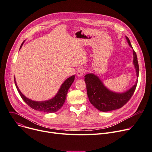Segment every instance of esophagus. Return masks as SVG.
Wrapping results in <instances>:
<instances>
[{"mask_svg":"<svg viewBox=\"0 0 152 152\" xmlns=\"http://www.w3.org/2000/svg\"><path fill=\"white\" fill-rule=\"evenodd\" d=\"M85 72V70L84 69H78V71H77V75L78 77H81L83 75Z\"/></svg>","mask_w":152,"mask_h":152,"instance_id":"34e87169","label":"esophagus"}]
</instances>
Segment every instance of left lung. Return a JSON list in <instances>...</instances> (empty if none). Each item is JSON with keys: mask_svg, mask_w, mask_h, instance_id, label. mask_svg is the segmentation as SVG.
Listing matches in <instances>:
<instances>
[{"mask_svg": "<svg viewBox=\"0 0 152 152\" xmlns=\"http://www.w3.org/2000/svg\"><path fill=\"white\" fill-rule=\"evenodd\" d=\"M128 45L133 49L130 39L125 37ZM133 61L136 76H139V65L136 52L133 49ZM87 94L89 102L97 110L103 112L115 110L122 107L132 97L136 89L137 80L135 84L124 92H116L108 89L96 75L89 73L85 76Z\"/></svg>", "mask_w": 152, "mask_h": 152, "instance_id": "obj_1", "label": "left lung"}]
</instances>
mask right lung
<instances>
[{
  "label": "right lung",
  "instance_id": "add662e5",
  "mask_svg": "<svg viewBox=\"0 0 152 152\" xmlns=\"http://www.w3.org/2000/svg\"><path fill=\"white\" fill-rule=\"evenodd\" d=\"M24 41L22 43L20 47V49L22 47ZM14 79L16 87L18 89V91L19 93L20 97L29 107L37 111L51 113L56 112L63 107V104L64 103V102L66 100V95L68 90L74 81L75 75H74L71 77H69L64 81V83L60 86L59 90H58V92L56 93V94L52 99L45 101H34L26 97L19 90L16 84L15 77H14Z\"/></svg>",
  "mask_w": 152,
  "mask_h": 152
}]
</instances>
